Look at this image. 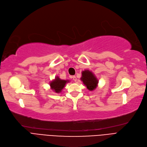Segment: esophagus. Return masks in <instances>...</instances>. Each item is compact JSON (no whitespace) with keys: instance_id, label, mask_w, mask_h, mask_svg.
I'll list each match as a JSON object with an SVG mask.
<instances>
[{"instance_id":"1","label":"esophagus","mask_w":147,"mask_h":147,"mask_svg":"<svg viewBox=\"0 0 147 147\" xmlns=\"http://www.w3.org/2000/svg\"><path fill=\"white\" fill-rule=\"evenodd\" d=\"M73 80L74 81V82H76V80H77V78H76V77L75 76H74L73 77Z\"/></svg>"}]
</instances>
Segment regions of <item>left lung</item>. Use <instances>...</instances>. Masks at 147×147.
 Segmentation results:
<instances>
[{
  "label": "left lung",
  "instance_id": "1",
  "mask_svg": "<svg viewBox=\"0 0 147 147\" xmlns=\"http://www.w3.org/2000/svg\"><path fill=\"white\" fill-rule=\"evenodd\" d=\"M81 80L89 91H93L97 88L98 81L92 71L85 70L82 73Z\"/></svg>",
  "mask_w": 147,
  "mask_h": 147
}]
</instances>
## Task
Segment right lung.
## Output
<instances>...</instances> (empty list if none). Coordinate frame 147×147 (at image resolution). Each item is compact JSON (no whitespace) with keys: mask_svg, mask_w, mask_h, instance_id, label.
<instances>
[{"mask_svg":"<svg viewBox=\"0 0 147 147\" xmlns=\"http://www.w3.org/2000/svg\"><path fill=\"white\" fill-rule=\"evenodd\" d=\"M68 82H69V80H62L58 76H56L55 79L50 83V86L51 89L55 92L60 93Z\"/></svg>","mask_w":147,"mask_h":147,"instance_id":"obj_1","label":"right lung"}]
</instances>
